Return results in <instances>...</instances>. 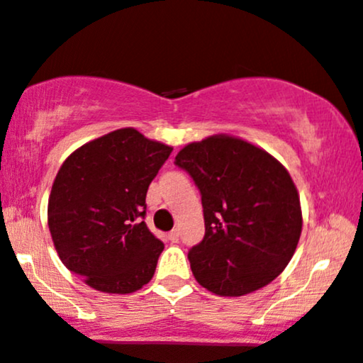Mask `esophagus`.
I'll return each instance as SVG.
<instances>
[{
  "instance_id": "1",
  "label": "esophagus",
  "mask_w": 363,
  "mask_h": 363,
  "mask_svg": "<svg viewBox=\"0 0 363 363\" xmlns=\"http://www.w3.org/2000/svg\"><path fill=\"white\" fill-rule=\"evenodd\" d=\"M169 240H170V242L176 243L177 240H179V230H172V231H170V233H169Z\"/></svg>"
}]
</instances>
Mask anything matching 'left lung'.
<instances>
[{
    "label": "left lung",
    "mask_w": 363,
    "mask_h": 363,
    "mask_svg": "<svg viewBox=\"0 0 363 363\" xmlns=\"http://www.w3.org/2000/svg\"><path fill=\"white\" fill-rule=\"evenodd\" d=\"M174 164L189 172L203 201L206 233L187 255L196 281L228 298L272 282L303 230L287 169L264 148L226 133L187 143Z\"/></svg>",
    "instance_id": "left-lung-1"
}]
</instances>
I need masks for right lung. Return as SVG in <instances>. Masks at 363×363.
<instances>
[{
  "label": "right lung",
  "instance_id": "1",
  "mask_svg": "<svg viewBox=\"0 0 363 363\" xmlns=\"http://www.w3.org/2000/svg\"><path fill=\"white\" fill-rule=\"evenodd\" d=\"M172 147L120 128L72 152L54 179L47 221L59 259L96 291L132 294L154 277L164 243L145 196Z\"/></svg>",
  "mask_w": 363,
  "mask_h": 363
}]
</instances>
